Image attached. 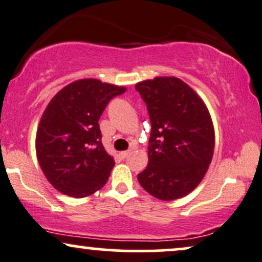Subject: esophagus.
I'll return each mask as SVG.
<instances>
[{"label":"esophagus","mask_w":262,"mask_h":262,"mask_svg":"<svg viewBox=\"0 0 262 262\" xmlns=\"http://www.w3.org/2000/svg\"><path fill=\"white\" fill-rule=\"evenodd\" d=\"M130 150H128V151H122V152H120V156L122 158H125V157H128L129 155H130Z\"/></svg>","instance_id":"34e87169"}]
</instances>
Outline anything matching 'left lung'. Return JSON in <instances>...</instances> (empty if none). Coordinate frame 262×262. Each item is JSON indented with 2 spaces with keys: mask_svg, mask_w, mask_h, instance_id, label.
Instances as JSON below:
<instances>
[{
  "mask_svg": "<svg viewBox=\"0 0 262 262\" xmlns=\"http://www.w3.org/2000/svg\"><path fill=\"white\" fill-rule=\"evenodd\" d=\"M151 121L148 164L138 181L161 201L183 198L196 188L213 158L214 125L204 101L178 77L139 82Z\"/></svg>",
  "mask_w": 262,
  "mask_h": 262,
  "instance_id": "1",
  "label": "left lung"
}]
</instances>
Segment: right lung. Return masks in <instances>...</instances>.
<instances>
[{"label":"right lung","instance_id":"1","mask_svg":"<svg viewBox=\"0 0 262 262\" xmlns=\"http://www.w3.org/2000/svg\"><path fill=\"white\" fill-rule=\"evenodd\" d=\"M125 91L84 78L68 84L49 101L36 133V155L55 190L83 198L106 184L115 161L102 146L98 122L108 101Z\"/></svg>","mask_w":262,"mask_h":262}]
</instances>
